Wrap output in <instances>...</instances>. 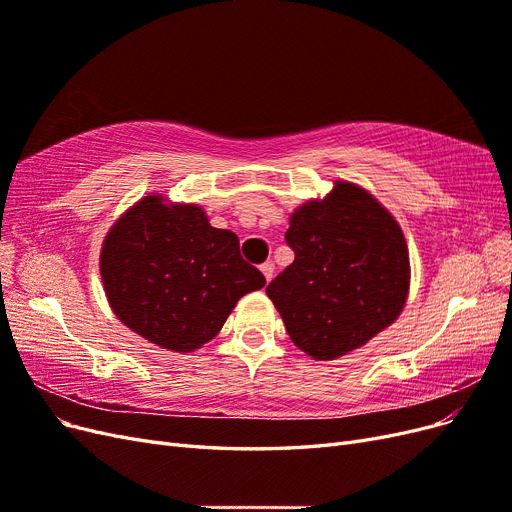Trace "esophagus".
<instances>
[{"label":"esophagus","instance_id":"1","mask_svg":"<svg viewBox=\"0 0 512 512\" xmlns=\"http://www.w3.org/2000/svg\"><path fill=\"white\" fill-rule=\"evenodd\" d=\"M260 273L265 275L267 282H271L273 280V265H271V262H265V265H260Z\"/></svg>","mask_w":512,"mask_h":512}]
</instances>
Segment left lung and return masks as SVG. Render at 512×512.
<instances>
[{
	"label": "left lung",
	"mask_w": 512,
	"mask_h": 512,
	"mask_svg": "<svg viewBox=\"0 0 512 512\" xmlns=\"http://www.w3.org/2000/svg\"><path fill=\"white\" fill-rule=\"evenodd\" d=\"M294 262L267 297L303 352L333 361L397 320L408 299L410 258L399 224L367 190L337 181L290 215Z\"/></svg>",
	"instance_id": "1"
}]
</instances>
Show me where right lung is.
I'll list each match as a JSON object with an SVG mask.
<instances>
[{
	"instance_id": "obj_1",
	"label": "right lung",
	"mask_w": 512,
	"mask_h": 512,
	"mask_svg": "<svg viewBox=\"0 0 512 512\" xmlns=\"http://www.w3.org/2000/svg\"><path fill=\"white\" fill-rule=\"evenodd\" d=\"M106 299L147 342L194 352L220 333L237 301L265 286L235 232L213 228L198 205L145 196L108 230L100 252Z\"/></svg>"
}]
</instances>
